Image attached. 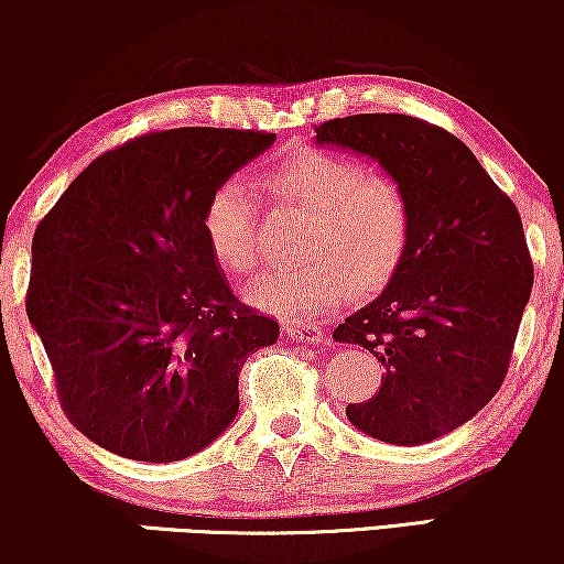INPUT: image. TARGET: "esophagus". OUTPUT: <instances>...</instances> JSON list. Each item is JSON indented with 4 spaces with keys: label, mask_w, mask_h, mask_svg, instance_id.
<instances>
[{
    "label": "esophagus",
    "mask_w": 564,
    "mask_h": 564,
    "mask_svg": "<svg viewBox=\"0 0 564 564\" xmlns=\"http://www.w3.org/2000/svg\"><path fill=\"white\" fill-rule=\"evenodd\" d=\"M284 334H288L292 341H303V344H318L326 338L321 326H288L284 328Z\"/></svg>",
    "instance_id": "obj_1"
}]
</instances>
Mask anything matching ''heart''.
<instances>
[{"mask_svg": "<svg viewBox=\"0 0 564 564\" xmlns=\"http://www.w3.org/2000/svg\"><path fill=\"white\" fill-rule=\"evenodd\" d=\"M276 205L307 215L297 267L264 272L246 290L261 311L311 321L338 305L346 290L367 295L388 284L411 241V199L398 176L367 169L346 153L305 149L261 176ZM203 234L213 259L234 276L259 264V205L238 176L207 197Z\"/></svg>", "mask_w": 564, "mask_h": 564, "instance_id": "b5f03b06", "label": "heart"}]
</instances>
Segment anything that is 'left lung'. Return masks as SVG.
Masks as SVG:
<instances>
[{"label":"left lung","mask_w":564,"mask_h":564,"mask_svg":"<svg viewBox=\"0 0 564 564\" xmlns=\"http://www.w3.org/2000/svg\"><path fill=\"white\" fill-rule=\"evenodd\" d=\"M315 133L321 145L380 161L411 199L403 264L334 330L384 367L380 390L346 415L380 442H434L480 413L506 380L534 284L521 215L475 153L426 120L367 112Z\"/></svg>","instance_id":"left-lung-1"}]
</instances>
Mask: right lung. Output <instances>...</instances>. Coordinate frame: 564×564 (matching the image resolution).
Wrapping results in <instances>:
<instances>
[{
	"mask_svg": "<svg viewBox=\"0 0 564 564\" xmlns=\"http://www.w3.org/2000/svg\"><path fill=\"white\" fill-rule=\"evenodd\" d=\"M274 133L174 128L97 156L33 236L28 318L68 421L138 462H176L238 413L243 361L280 323L243 305L203 234L207 197Z\"/></svg>",
	"mask_w": 564,
	"mask_h": 564,
	"instance_id": "add662e5",
	"label": "right lung"
}]
</instances>
